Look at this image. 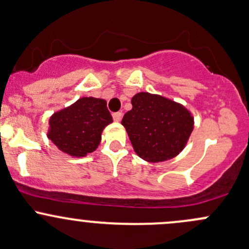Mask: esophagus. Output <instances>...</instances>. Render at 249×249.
Segmentation results:
<instances>
[{"label": "esophagus", "mask_w": 249, "mask_h": 249, "mask_svg": "<svg viewBox=\"0 0 249 249\" xmlns=\"http://www.w3.org/2000/svg\"><path fill=\"white\" fill-rule=\"evenodd\" d=\"M113 119H114V121L120 122V121H121V119H122V113H120V111H117V113H114L113 114Z\"/></svg>", "instance_id": "34e87169"}]
</instances>
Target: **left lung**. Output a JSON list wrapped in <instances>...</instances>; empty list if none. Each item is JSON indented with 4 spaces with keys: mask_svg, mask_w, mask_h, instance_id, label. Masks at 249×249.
I'll use <instances>...</instances> for the list:
<instances>
[{
    "mask_svg": "<svg viewBox=\"0 0 249 249\" xmlns=\"http://www.w3.org/2000/svg\"><path fill=\"white\" fill-rule=\"evenodd\" d=\"M132 106L121 124L136 154L151 162L177 156L194 129L191 114L181 104L148 92L136 93Z\"/></svg>",
    "mask_w": 249,
    "mask_h": 249,
    "instance_id": "1",
    "label": "left lung"
}]
</instances>
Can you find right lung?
<instances>
[{"label": "right lung", "instance_id": "1", "mask_svg": "<svg viewBox=\"0 0 249 249\" xmlns=\"http://www.w3.org/2000/svg\"><path fill=\"white\" fill-rule=\"evenodd\" d=\"M111 122L106 101L83 97L51 117L49 138L60 151L85 157L97 148L102 130Z\"/></svg>", "mask_w": 249, "mask_h": 249}]
</instances>
